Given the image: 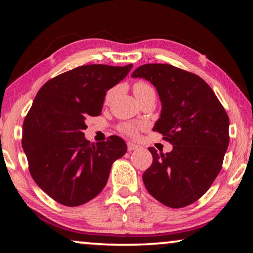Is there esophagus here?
I'll return each instance as SVG.
<instances>
[{"label": "esophagus", "instance_id": "34e87169", "mask_svg": "<svg viewBox=\"0 0 253 253\" xmlns=\"http://www.w3.org/2000/svg\"><path fill=\"white\" fill-rule=\"evenodd\" d=\"M127 148H128V151H129V152L135 151V149L138 148V145H136V144L131 143V142H128L127 143Z\"/></svg>", "mask_w": 253, "mask_h": 253}]
</instances>
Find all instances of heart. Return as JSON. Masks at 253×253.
<instances>
[{
    "instance_id": "1",
    "label": "heart",
    "mask_w": 253,
    "mask_h": 253,
    "mask_svg": "<svg viewBox=\"0 0 253 253\" xmlns=\"http://www.w3.org/2000/svg\"><path fill=\"white\" fill-rule=\"evenodd\" d=\"M132 90H134V93L137 99H138L139 97L146 95V93L155 92L152 85H149L146 83H143V81H138V83H136L134 84V87H132ZM114 92H115V89H110V90L107 92L106 102L110 101V99L114 96ZM121 129L122 131L125 132V134L130 135V136H134L137 134V127L135 125H132V124H124V125L121 127Z\"/></svg>"
}]
</instances>
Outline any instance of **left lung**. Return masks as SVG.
<instances>
[{
    "label": "left lung",
    "mask_w": 253,
    "mask_h": 253,
    "mask_svg": "<svg viewBox=\"0 0 253 253\" xmlns=\"http://www.w3.org/2000/svg\"><path fill=\"white\" fill-rule=\"evenodd\" d=\"M131 77L156 88L162 110L153 130L173 145L166 154L148 148L153 163L143 174L145 186L166 207H187L209 190L222 169L230 140L228 114L201 77L179 68L148 63Z\"/></svg>",
    "instance_id": "left-lung-1"
}]
</instances>
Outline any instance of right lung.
<instances>
[{
  "label": "right lung",
  "mask_w": 253,
  "mask_h": 253,
  "mask_svg": "<svg viewBox=\"0 0 253 253\" xmlns=\"http://www.w3.org/2000/svg\"><path fill=\"white\" fill-rule=\"evenodd\" d=\"M132 65H87L42 85L23 123L22 147L34 182L58 203L78 207L100 193L113 163L124 156L121 137L93 144L84 138L85 118L101 114L107 90Z\"/></svg>",
  "instance_id": "add662e5"
}]
</instances>
